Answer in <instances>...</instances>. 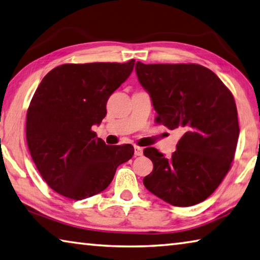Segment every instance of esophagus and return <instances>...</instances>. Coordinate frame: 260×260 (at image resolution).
I'll return each mask as SVG.
<instances>
[{
  "label": "esophagus",
  "instance_id": "34e87169",
  "mask_svg": "<svg viewBox=\"0 0 260 260\" xmlns=\"http://www.w3.org/2000/svg\"><path fill=\"white\" fill-rule=\"evenodd\" d=\"M135 155L136 156L143 155V148L139 147V146H135Z\"/></svg>",
  "mask_w": 260,
  "mask_h": 260
}]
</instances>
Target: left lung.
I'll return each instance as SVG.
<instances>
[{
	"label": "left lung",
	"instance_id": "left-lung-1",
	"mask_svg": "<svg viewBox=\"0 0 260 260\" xmlns=\"http://www.w3.org/2000/svg\"><path fill=\"white\" fill-rule=\"evenodd\" d=\"M136 73L152 98L155 121L181 131L177 151L166 157L144 149L153 171L149 192L175 207H190L215 192L230 171L240 127L233 94L209 68L198 63H143Z\"/></svg>",
	"mask_w": 260,
	"mask_h": 260
}]
</instances>
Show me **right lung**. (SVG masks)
<instances>
[{"label": "right lung", "instance_id": "right-lung-1", "mask_svg": "<svg viewBox=\"0 0 260 260\" xmlns=\"http://www.w3.org/2000/svg\"><path fill=\"white\" fill-rule=\"evenodd\" d=\"M134 65L135 59L63 63L41 81L27 109L26 139L40 175L54 192L72 200L93 197L133 157V145L108 146L92 126L106 116L109 95Z\"/></svg>", "mask_w": 260, "mask_h": 260}]
</instances>
